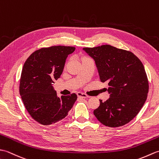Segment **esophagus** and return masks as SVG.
Returning <instances> with one entry per match:
<instances>
[{
    "label": "esophagus",
    "instance_id": "esophagus-1",
    "mask_svg": "<svg viewBox=\"0 0 159 159\" xmlns=\"http://www.w3.org/2000/svg\"><path fill=\"white\" fill-rule=\"evenodd\" d=\"M77 96H78V97H79V98H89V96H87V94L81 93V92H78L77 93Z\"/></svg>",
    "mask_w": 159,
    "mask_h": 159
}]
</instances>
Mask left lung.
Listing matches in <instances>:
<instances>
[{"label": "left lung", "mask_w": 159, "mask_h": 159, "mask_svg": "<svg viewBox=\"0 0 159 159\" xmlns=\"http://www.w3.org/2000/svg\"><path fill=\"white\" fill-rule=\"evenodd\" d=\"M83 50L95 61L100 81L109 85L106 90L110 98L105 102L100 100L94 116L109 127L130 122L143 107L149 90L143 63L130 51L111 45Z\"/></svg>", "instance_id": "obj_1"}]
</instances>
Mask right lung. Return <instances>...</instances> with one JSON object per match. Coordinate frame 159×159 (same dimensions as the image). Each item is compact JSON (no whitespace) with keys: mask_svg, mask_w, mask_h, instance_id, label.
<instances>
[{"mask_svg":"<svg viewBox=\"0 0 159 159\" xmlns=\"http://www.w3.org/2000/svg\"><path fill=\"white\" fill-rule=\"evenodd\" d=\"M75 47L54 46L33 52L26 59L20 80V94L26 111L45 126L65 118L77 99L76 93L57 95L52 85L61 75L67 56Z\"/></svg>","mask_w":159,"mask_h":159,"instance_id":"add662e5","label":"right lung"}]
</instances>
